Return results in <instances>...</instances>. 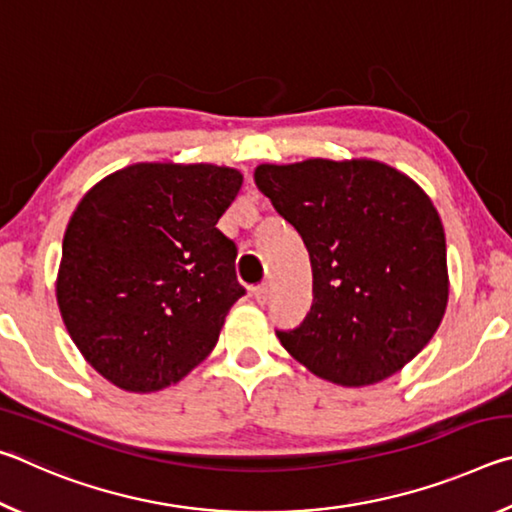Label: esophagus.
<instances>
[{"instance_id": "esophagus-1", "label": "esophagus", "mask_w": 512, "mask_h": 512, "mask_svg": "<svg viewBox=\"0 0 512 512\" xmlns=\"http://www.w3.org/2000/svg\"><path fill=\"white\" fill-rule=\"evenodd\" d=\"M268 293H271V291H268L266 284H259V287L253 289V296H255V300L259 302V305H266V302H268Z\"/></svg>"}]
</instances>
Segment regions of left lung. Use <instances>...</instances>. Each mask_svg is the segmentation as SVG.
<instances>
[{
  "mask_svg": "<svg viewBox=\"0 0 512 512\" xmlns=\"http://www.w3.org/2000/svg\"><path fill=\"white\" fill-rule=\"evenodd\" d=\"M259 192L305 241L314 302L298 327L277 329L320 379L359 388L395 375L443 320L445 230L429 196L375 160L259 164Z\"/></svg>",
  "mask_w": 512,
  "mask_h": 512,
  "instance_id": "left-lung-1",
  "label": "left lung"
}]
</instances>
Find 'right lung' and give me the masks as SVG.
<instances>
[{
    "label": "right lung",
    "mask_w": 512,
    "mask_h": 512,
    "mask_svg": "<svg viewBox=\"0 0 512 512\" xmlns=\"http://www.w3.org/2000/svg\"><path fill=\"white\" fill-rule=\"evenodd\" d=\"M241 173L140 162L94 185L69 219L56 298L85 361L131 393L183 379L246 289L216 228Z\"/></svg>",
    "instance_id": "add662e5"
}]
</instances>
